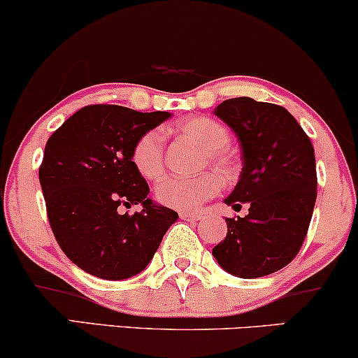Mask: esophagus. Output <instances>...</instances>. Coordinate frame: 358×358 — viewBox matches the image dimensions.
I'll list each match as a JSON object with an SVG mask.
<instances>
[{"label":"esophagus","instance_id":"esophagus-1","mask_svg":"<svg viewBox=\"0 0 358 358\" xmlns=\"http://www.w3.org/2000/svg\"><path fill=\"white\" fill-rule=\"evenodd\" d=\"M180 218L188 220V221H200V220H203V213H198V211H180Z\"/></svg>","mask_w":358,"mask_h":358}]
</instances>
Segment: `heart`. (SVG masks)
I'll list each match as a JSON object with an SVG mask.
<instances>
[{
  "label": "heart",
  "instance_id": "b5f03b06",
  "mask_svg": "<svg viewBox=\"0 0 358 358\" xmlns=\"http://www.w3.org/2000/svg\"><path fill=\"white\" fill-rule=\"evenodd\" d=\"M178 130L206 150L203 162L215 165L223 175L231 171L233 158L226 145L229 134L220 122L210 117H193L183 120ZM164 134L152 129L142 134L132 148V164L147 180H155L164 173ZM221 189V182L215 173H203L193 178L166 176L157 185L155 196L162 205L180 211H192L203 201L210 200Z\"/></svg>",
  "mask_w": 358,
  "mask_h": 358
}]
</instances>
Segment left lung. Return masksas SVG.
Segmentation results:
<instances>
[{"mask_svg": "<svg viewBox=\"0 0 358 358\" xmlns=\"http://www.w3.org/2000/svg\"><path fill=\"white\" fill-rule=\"evenodd\" d=\"M241 147L243 170L226 205H250L244 218H226L228 234L213 248L226 273L243 279L287 266L304 243L317 198L309 137L284 107L236 97L215 108Z\"/></svg>", "mask_w": 358, "mask_h": 358, "instance_id": "left-lung-1", "label": "left lung"}]
</instances>
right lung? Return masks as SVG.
Here are the masks:
<instances>
[{"instance_id":"obj_1","label":"right lung","mask_w":358,"mask_h":358,"mask_svg":"<svg viewBox=\"0 0 358 358\" xmlns=\"http://www.w3.org/2000/svg\"><path fill=\"white\" fill-rule=\"evenodd\" d=\"M170 112L122 106L83 107L49 137L39 166L48 218L64 255L85 273L122 280L142 273L178 213L148 198L150 188L132 164L142 134ZM143 211L120 215V206Z\"/></svg>"}]
</instances>
